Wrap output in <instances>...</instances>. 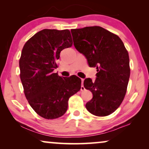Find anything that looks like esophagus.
Returning a JSON list of instances; mask_svg holds the SVG:
<instances>
[{
  "label": "esophagus",
  "instance_id": "34e87169",
  "mask_svg": "<svg viewBox=\"0 0 149 149\" xmlns=\"http://www.w3.org/2000/svg\"><path fill=\"white\" fill-rule=\"evenodd\" d=\"M83 81H84V79H81V83H82V85H81V90H85V87H83Z\"/></svg>",
  "mask_w": 149,
  "mask_h": 149
}]
</instances>
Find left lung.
Masks as SVG:
<instances>
[{"label": "left lung", "instance_id": "left-lung-1", "mask_svg": "<svg viewBox=\"0 0 149 149\" xmlns=\"http://www.w3.org/2000/svg\"><path fill=\"white\" fill-rule=\"evenodd\" d=\"M74 47L97 69L96 79H85V88L93 94L85 107L93 115L104 117L117 110L125 97L130 68L127 51L119 36L100 26L71 30Z\"/></svg>", "mask_w": 149, "mask_h": 149}]
</instances>
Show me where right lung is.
Listing matches in <instances>:
<instances>
[{
  "label": "right lung",
  "mask_w": 149,
  "mask_h": 149,
  "mask_svg": "<svg viewBox=\"0 0 149 149\" xmlns=\"http://www.w3.org/2000/svg\"><path fill=\"white\" fill-rule=\"evenodd\" d=\"M68 30L44 29L30 38L19 59L20 79L28 103L40 117L54 119L68 109V99L81 89V80L54 73L64 49L72 46Z\"/></svg>",
  "instance_id": "add662e5"
}]
</instances>
